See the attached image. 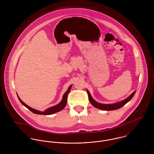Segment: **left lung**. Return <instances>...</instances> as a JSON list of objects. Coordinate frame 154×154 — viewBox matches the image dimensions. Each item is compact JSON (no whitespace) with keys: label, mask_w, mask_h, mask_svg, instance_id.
<instances>
[{"label":"left lung","mask_w":154,"mask_h":154,"mask_svg":"<svg viewBox=\"0 0 154 154\" xmlns=\"http://www.w3.org/2000/svg\"><path fill=\"white\" fill-rule=\"evenodd\" d=\"M87 92H88V98H89V100L91 103V104L95 107L100 109V110H106V111H110V110H117L121 107H122L123 106H124L126 103H128L129 101H131V100L133 98V97L134 96L136 91H134L132 94L128 97L126 99L120 101V102H118L117 103H114V104H101V103H99L97 101H95L92 97L90 92L88 91V90H87Z\"/></svg>","instance_id":"left-lung-1"}]
</instances>
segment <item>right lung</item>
Returning <instances> with one entry per match:
<instances>
[{"label": "right lung", "mask_w": 154, "mask_h": 154, "mask_svg": "<svg viewBox=\"0 0 154 154\" xmlns=\"http://www.w3.org/2000/svg\"><path fill=\"white\" fill-rule=\"evenodd\" d=\"M71 87H72V85L69 86V87L67 89V91L64 94L63 96V98L62 100V101H60V103L58 104H57L56 106H54L53 107H51L50 108H48L47 109V110H45L44 111H38V110H35V109H32L30 107H29L28 106H27L26 104H25L22 100L20 98V97L18 96V99L20 101V102L22 103V105L24 106L25 107H26L29 110H30L31 111H32L33 113L34 114H42V115H50V114H54L55 112H59L61 110H63L65 106H66V104H67V94L68 93L70 92V89H71Z\"/></svg>", "instance_id": "add662e5"}]
</instances>
